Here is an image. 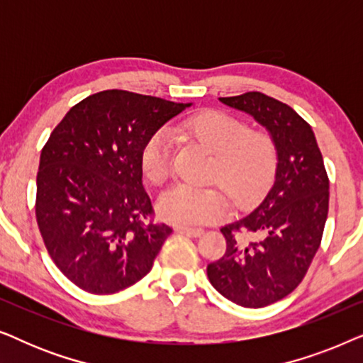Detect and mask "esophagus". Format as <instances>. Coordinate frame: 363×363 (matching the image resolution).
Here are the masks:
<instances>
[{"label": "esophagus", "instance_id": "1", "mask_svg": "<svg viewBox=\"0 0 363 363\" xmlns=\"http://www.w3.org/2000/svg\"><path fill=\"white\" fill-rule=\"evenodd\" d=\"M177 233H180V235H185V236H193V238H198L203 235V230L201 228H188V226H177L175 228Z\"/></svg>", "mask_w": 363, "mask_h": 363}]
</instances>
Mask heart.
Instances as JSON below:
<instances>
[{
	"instance_id": "obj_1",
	"label": "heart",
	"mask_w": 363,
	"mask_h": 363,
	"mask_svg": "<svg viewBox=\"0 0 363 363\" xmlns=\"http://www.w3.org/2000/svg\"><path fill=\"white\" fill-rule=\"evenodd\" d=\"M175 132L211 152L205 182L220 186L235 206L245 208L256 203L274 182L279 153L274 138L267 132L247 128L240 118L220 111L196 113L177 125ZM172 152L168 128H158L143 143L142 172L153 185H163L170 177ZM226 196L216 186L177 185L162 193L157 210L163 220L173 225H205L226 215Z\"/></svg>"
}]
</instances>
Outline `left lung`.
<instances>
[{"label":"left lung","mask_w":363,"mask_h":363,"mask_svg":"<svg viewBox=\"0 0 363 363\" xmlns=\"http://www.w3.org/2000/svg\"><path fill=\"white\" fill-rule=\"evenodd\" d=\"M220 102L255 118L279 153L269 191L255 210L221 228L226 252L206 267L221 296L257 309L281 301L304 279L324 233L329 178L311 125L287 104L261 92Z\"/></svg>","instance_id":"8db88e82"}]
</instances>
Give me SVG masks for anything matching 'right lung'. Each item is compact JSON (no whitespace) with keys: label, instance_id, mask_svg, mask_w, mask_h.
I'll use <instances>...</instances> for the list:
<instances>
[{"label":"right lung","instance_id":"1","mask_svg":"<svg viewBox=\"0 0 363 363\" xmlns=\"http://www.w3.org/2000/svg\"><path fill=\"white\" fill-rule=\"evenodd\" d=\"M188 107L112 89L76 104L52 130L39 160L36 220L54 264L77 287L113 294L150 272L172 228L148 220L140 152Z\"/></svg>","mask_w":363,"mask_h":363}]
</instances>
